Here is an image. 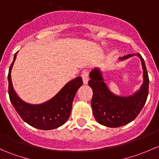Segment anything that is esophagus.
Returning <instances> with one entry per match:
<instances>
[{
    "mask_svg": "<svg viewBox=\"0 0 159 159\" xmlns=\"http://www.w3.org/2000/svg\"><path fill=\"white\" fill-rule=\"evenodd\" d=\"M81 78H82L83 83H84V84H88L89 80V71H88V70H83L82 74H81Z\"/></svg>",
    "mask_w": 159,
    "mask_h": 159,
    "instance_id": "esophagus-1",
    "label": "esophagus"
}]
</instances>
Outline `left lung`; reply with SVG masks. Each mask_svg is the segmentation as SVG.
<instances>
[{
	"label": "left lung",
	"instance_id": "obj_1",
	"mask_svg": "<svg viewBox=\"0 0 159 159\" xmlns=\"http://www.w3.org/2000/svg\"><path fill=\"white\" fill-rule=\"evenodd\" d=\"M129 54L121 57V60L132 57ZM143 68L144 82L139 91L131 96L119 97L112 94L108 90L102 74L98 68L90 73L91 80L89 85L93 91L91 107L96 121L102 125L110 128H118L131 122L139 115L143 108L148 94L149 78L145 61L140 54Z\"/></svg>",
	"mask_w": 159,
	"mask_h": 159
}]
</instances>
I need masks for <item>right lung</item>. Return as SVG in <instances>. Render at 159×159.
I'll return each instance as SVG.
<instances>
[{
  "mask_svg": "<svg viewBox=\"0 0 159 159\" xmlns=\"http://www.w3.org/2000/svg\"><path fill=\"white\" fill-rule=\"evenodd\" d=\"M17 53L14 54L7 76L8 94L11 104L20 118L32 127L41 130H51L60 127L69 118L72 102L77 91L82 85V78L78 77L69 81L48 102L41 105H30L23 102L13 89L11 70Z\"/></svg>",
  "mask_w": 159,
  "mask_h": 159,
  "instance_id": "obj_1",
  "label": "right lung"
}]
</instances>
